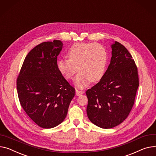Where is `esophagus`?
Segmentation results:
<instances>
[{"label":"esophagus","instance_id":"1","mask_svg":"<svg viewBox=\"0 0 156 156\" xmlns=\"http://www.w3.org/2000/svg\"><path fill=\"white\" fill-rule=\"evenodd\" d=\"M84 93V91H80V90H76V95L77 96H80L82 94H83Z\"/></svg>","mask_w":156,"mask_h":156}]
</instances>
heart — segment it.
<instances>
[{
	"label": "heart",
	"instance_id": "obj_1",
	"mask_svg": "<svg viewBox=\"0 0 156 156\" xmlns=\"http://www.w3.org/2000/svg\"><path fill=\"white\" fill-rule=\"evenodd\" d=\"M68 56L69 58L58 60V69L68 80L73 78L79 69L80 72L74 82L80 89L86 87L91 81H100L105 74L108 53L106 49L100 44L75 43L69 49Z\"/></svg>",
	"mask_w": 156,
	"mask_h": 156
}]
</instances>
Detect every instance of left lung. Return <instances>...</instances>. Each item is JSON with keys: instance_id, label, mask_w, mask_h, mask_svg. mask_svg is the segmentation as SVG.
<instances>
[{"instance_id": "8db88e82", "label": "left lung", "mask_w": 156, "mask_h": 156, "mask_svg": "<svg viewBox=\"0 0 156 156\" xmlns=\"http://www.w3.org/2000/svg\"><path fill=\"white\" fill-rule=\"evenodd\" d=\"M110 63L100 81L86 91L89 120L102 129H111L128 117L139 87L137 68L128 50L115 41Z\"/></svg>"}]
</instances>
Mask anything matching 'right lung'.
<instances>
[{
	"mask_svg": "<svg viewBox=\"0 0 156 156\" xmlns=\"http://www.w3.org/2000/svg\"><path fill=\"white\" fill-rule=\"evenodd\" d=\"M63 43L54 40L41 43L26 56L17 80L19 101L37 126L51 129L65 119L75 95L58 69L57 57Z\"/></svg>",
	"mask_w": 156,
	"mask_h": 156,
	"instance_id": "obj_1",
	"label": "right lung"
}]
</instances>
